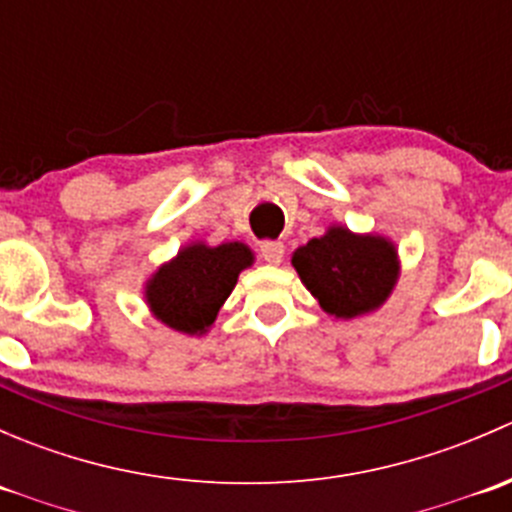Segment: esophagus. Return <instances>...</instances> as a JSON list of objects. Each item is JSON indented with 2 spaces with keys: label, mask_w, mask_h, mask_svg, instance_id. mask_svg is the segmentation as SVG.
I'll list each match as a JSON object with an SVG mask.
<instances>
[{
  "label": "esophagus",
  "mask_w": 512,
  "mask_h": 512,
  "mask_svg": "<svg viewBox=\"0 0 512 512\" xmlns=\"http://www.w3.org/2000/svg\"><path fill=\"white\" fill-rule=\"evenodd\" d=\"M260 252L270 265H277V262H282V257H285V245H282L280 240H265L260 245Z\"/></svg>",
  "instance_id": "1"
}]
</instances>
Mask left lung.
Returning <instances> with one entry per match:
<instances>
[{"instance_id":"left-lung-1","label":"left lung","mask_w":512,"mask_h":512,"mask_svg":"<svg viewBox=\"0 0 512 512\" xmlns=\"http://www.w3.org/2000/svg\"><path fill=\"white\" fill-rule=\"evenodd\" d=\"M309 292L324 312L352 319L371 312L389 297L396 282V250L389 240L352 235L344 227H329L292 255Z\"/></svg>"}]
</instances>
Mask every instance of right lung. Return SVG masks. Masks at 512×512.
Returning a JSON list of instances; mask_svg holds the SVG:
<instances>
[{
    "mask_svg": "<svg viewBox=\"0 0 512 512\" xmlns=\"http://www.w3.org/2000/svg\"><path fill=\"white\" fill-rule=\"evenodd\" d=\"M252 265V252L242 242L205 247L190 245L163 265L148 285V304L168 327L203 334L230 297L237 275Z\"/></svg>",
    "mask_w": 512,
    "mask_h": 512,
    "instance_id": "add662e5",
    "label": "right lung"
}]
</instances>
